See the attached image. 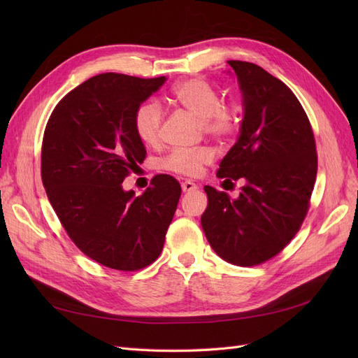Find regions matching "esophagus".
Segmentation results:
<instances>
[{
    "label": "esophagus",
    "mask_w": 358,
    "mask_h": 358,
    "mask_svg": "<svg viewBox=\"0 0 358 358\" xmlns=\"http://www.w3.org/2000/svg\"><path fill=\"white\" fill-rule=\"evenodd\" d=\"M199 188L197 183H194L192 180H185L182 182V191L183 192H189V191H196Z\"/></svg>",
    "instance_id": "esophagus-1"
}]
</instances>
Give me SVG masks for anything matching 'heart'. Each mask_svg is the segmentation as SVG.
Wrapping results in <instances>:
<instances>
[{
    "label": "heart",
    "mask_w": 358,
    "mask_h": 358,
    "mask_svg": "<svg viewBox=\"0 0 358 358\" xmlns=\"http://www.w3.org/2000/svg\"><path fill=\"white\" fill-rule=\"evenodd\" d=\"M170 96L175 104L201 119L206 134L215 138H229L241 128V107L233 103H221L220 92L215 86L200 78L180 80L173 86ZM164 112L155 101H145L134 112V131L148 146L159 142ZM210 148L175 149L162 159V167L183 176H199L204 166L213 161Z\"/></svg>",
    "instance_id": "obj_1"
}]
</instances>
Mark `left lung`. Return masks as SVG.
<instances>
[{"label": "left lung", "mask_w": 358, "mask_h": 358, "mask_svg": "<svg viewBox=\"0 0 358 358\" xmlns=\"http://www.w3.org/2000/svg\"><path fill=\"white\" fill-rule=\"evenodd\" d=\"M241 85V136L216 176L242 179L239 199L209 185L201 227L213 251L234 266L278 255L309 210L318 158L306 112L288 86L252 62L229 61Z\"/></svg>", "instance_id": "1"}]
</instances>
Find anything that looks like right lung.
I'll return each instance as SVG.
<instances>
[{"label": "right lung", "instance_id": "right-lung-1", "mask_svg": "<svg viewBox=\"0 0 358 358\" xmlns=\"http://www.w3.org/2000/svg\"><path fill=\"white\" fill-rule=\"evenodd\" d=\"M166 76L103 73L70 91L53 109L41 145V180L70 239L94 262L134 272L152 264L180 197L169 175L142 196L124 179L146 158L134 112Z\"/></svg>", "mask_w": 358, "mask_h": 358}]
</instances>
